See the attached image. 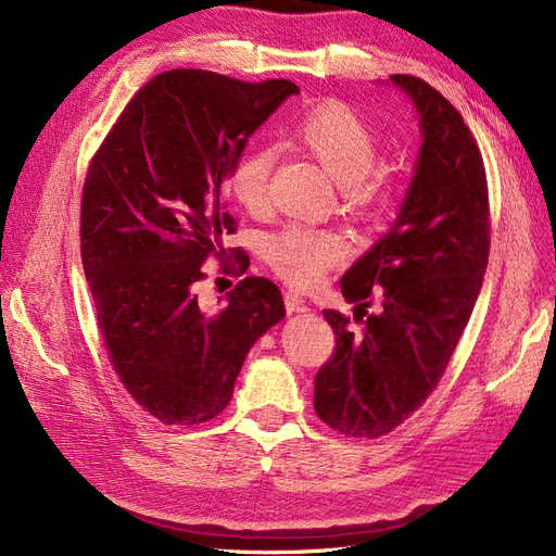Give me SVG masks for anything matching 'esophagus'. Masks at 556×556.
I'll use <instances>...</instances> for the list:
<instances>
[{
    "mask_svg": "<svg viewBox=\"0 0 556 556\" xmlns=\"http://www.w3.org/2000/svg\"><path fill=\"white\" fill-rule=\"evenodd\" d=\"M283 305H287V312H307V300L303 295H298L295 291L283 293Z\"/></svg>",
    "mask_w": 556,
    "mask_h": 556,
    "instance_id": "1",
    "label": "esophagus"
}]
</instances>
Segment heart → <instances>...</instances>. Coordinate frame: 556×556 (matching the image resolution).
Returning <instances> with one entry per match:
<instances>
[{
	"mask_svg": "<svg viewBox=\"0 0 556 556\" xmlns=\"http://www.w3.org/2000/svg\"><path fill=\"white\" fill-rule=\"evenodd\" d=\"M295 132L316 161L342 184L349 207L361 214L389 210L395 193L393 174L377 163L379 137L358 111L344 102H324L300 118ZM275 163L273 147L251 149L235 163L228 186L244 210L258 212L267 204ZM263 253L281 279L307 289L344 258V242L330 230L291 224L267 237Z\"/></svg>",
	"mask_w": 556,
	"mask_h": 556,
	"instance_id": "obj_1",
	"label": "heart"
}]
</instances>
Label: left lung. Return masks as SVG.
I'll return each mask as SVG.
<instances>
[{
    "label": "left lung",
    "mask_w": 556,
    "mask_h": 556,
    "mask_svg": "<svg viewBox=\"0 0 556 556\" xmlns=\"http://www.w3.org/2000/svg\"><path fill=\"white\" fill-rule=\"evenodd\" d=\"M391 81L419 114L417 172L393 228L342 277L361 328L324 309L336 352L314 377L316 415L346 438L391 433L433 393L489 261L486 172L468 125L421 78L393 74ZM377 292L380 312L368 315Z\"/></svg>",
    "instance_id": "1"
}]
</instances>
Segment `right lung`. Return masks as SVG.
I'll return each mask as SVG.
<instances>
[{
  "instance_id": "obj_1",
  "label": "right lung",
  "mask_w": 556,
  "mask_h": 556,
  "mask_svg": "<svg viewBox=\"0 0 556 556\" xmlns=\"http://www.w3.org/2000/svg\"><path fill=\"white\" fill-rule=\"evenodd\" d=\"M298 92L287 78L163 72L135 92L88 165L81 261L100 336L121 384L167 426L224 412L249 349L287 316L265 277H244L214 314L195 289L202 263L226 256L220 237L237 230L226 177Z\"/></svg>"
}]
</instances>
